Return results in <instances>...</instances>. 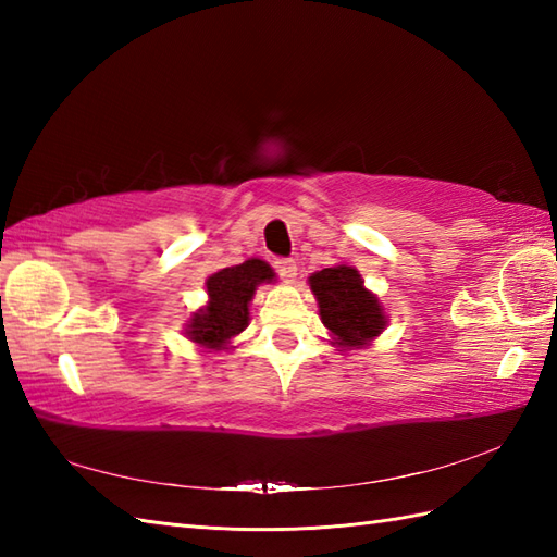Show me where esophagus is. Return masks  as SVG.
Segmentation results:
<instances>
[{
	"instance_id": "obj_1",
	"label": "esophagus",
	"mask_w": 557,
	"mask_h": 557,
	"mask_svg": "<svg viewBox=\"0 0 557 557\" xmlns=\"http://www.w3.org/2000/svg\"><path fill=\"white\" fill-rule=\"evenodd\" d=\"M275 270L280 272V277L285 280V282L297 280V263H294V260H289V258L275 260Z\"/></svg>"
}]
</instances>
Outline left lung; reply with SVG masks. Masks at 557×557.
<instances>
[{
	"mask_svg": "<svg viewBox=\"0 0 557 557\" xmlns=\"http://www.w3.org/2000/svg\"><path fill=\"white\" fill-rule=\"evenodd\" d=\"M309 287L318 301V315L330 333V345L337 351L371 347V342L387 327L385 306L363 285L361 272L337 263L309 277Z\"/></svg>",
	"mask_w": 557,
	"mask_h": 557,
	"instance_id": "1",
	"label": "left lung"
}]
</instances>
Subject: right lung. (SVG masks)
Segmentation results:
<instances>
[{
	"mask_svg": "<svg viewBox=\"0 0 557 557\" xmlns=\"http://www.w3.org/2000/svg\"><path fill=\"white\" fill-rule=\"evenodd\" d=\"M270 282H275V270L263 258H248L242 265L212 272L206 280L208 301L184 323L186 339L206 354L234 349V337H239L251 321L248 306L256 289Z\"/></svg>",
	"mask_w": 557,
	"mask_h": 557,
	"instance_id": "add662e5",
	"label": "right lung"
}]
</instances>
